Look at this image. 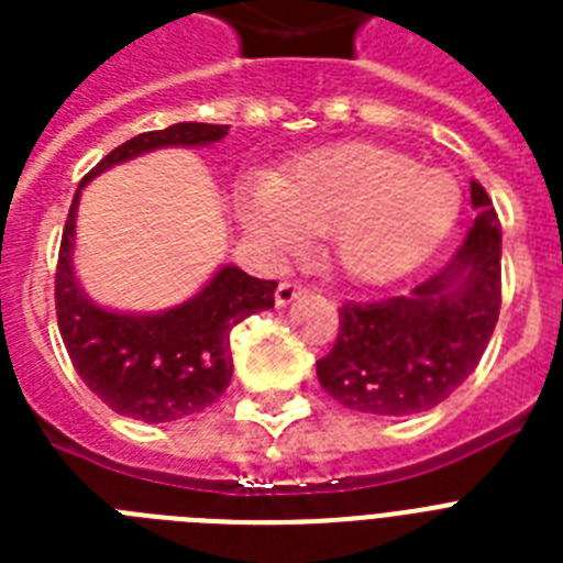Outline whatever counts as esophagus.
Returning <instances> with one entry per match:
<instances>
[{
    "label": "esophagus",
    "instance_id": "obj_1",
    "mask_svg": "<svg viewBox=\"0 0 563 563\" xmlns=\"http://www.w3.org/2000/svg\"><path fill=\"white\" fill-rule=\"evenodd\" d=\"M300 295H303V289H300L298 283L283 280L280 286H277V291H274V303H277V307H289L291 300H298Z\"/></svg>",
    "mask_w": 563,
    "mask_h": 563
}]
</instances>
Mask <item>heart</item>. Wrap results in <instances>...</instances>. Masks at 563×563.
Instances as JSON below:
<instances>
[{"mask_svg":"<svg viewBox=\"0 0 563 563\" xmlns=\"http://www.w3.org/2000/svg\"><path fill=\"white\" fill-rule=\"evenodd\" d=\"M462 192L453 175L371 143L330 145L260 178L239 201L242 228L268 247L330 233L344 272L383 283L420 265L453 230Z\"/></svg>","mask_w":563,"mask_h":563,"instance_id":"1","label":"heart"}]
</instances>
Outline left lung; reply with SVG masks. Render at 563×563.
<instances>
[{
    "label": "left lung",
    "mask_w": 563,
    "mask_h": 563,
    "mask_svg": "<svg viewBox=\"0 0 563 563\" xmlns=\"http://www.w3.org/2000/svg\"><path fill=\"white\" fill-rule=\"evenodd\" d=\"M471 203L476 221L446 268L411 295L339 309V339L316 365L333 400L376 418H406L435 409L479 365L503 300V233L476 180Z\"/></svg>",
    "instance_id": "1"
}]
</instances>
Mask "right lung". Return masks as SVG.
Returning <instances> with one entry per match:
<instances>
[{"mask_svg":"<svg viewBox=\"0 0 563 563\" xmlns=\"http://www.w3.org/2000/svg\"><path fill=\"white\" fill-rule=\"evenodd\" d=\"M230 125L178 122L128 140L81 180L66 216L57 256L55 307L60 339L75 371L101 402L125 418L172 423L207 409L233 376L230 330L274 307V280H256L236 265H221L201 291L161 312H117L96 303L75 274V219L81 189L101 172L157 148H201L228 136Z\"/></svg>","mask_w":563,"mask_h":563,"instance_id":"right-lung-1","label":"right lung"}]
</instances>
